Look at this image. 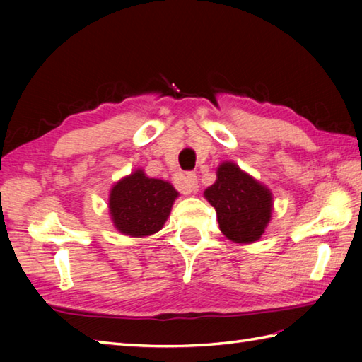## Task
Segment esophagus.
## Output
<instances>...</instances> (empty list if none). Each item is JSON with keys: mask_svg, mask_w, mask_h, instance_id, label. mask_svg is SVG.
Listing matches in <instances>:
<instances>
[{"mask_svg": "<svg viewBox=\"0 0 362 362\" xmlns=\"http://www.w3.org/2000/svg\"><path fill=\"white\" fill-rule=\"evenodd\" d=\"M175 187L179 191H182L183 194H189V193H196L199 185H197V175L194 173H185L179 175L175 179Z\"/></svg>", "mask_w": 362, "mask_h": 362, "instance_id": "34e87169", "label": "esophagus"}]
</instances>
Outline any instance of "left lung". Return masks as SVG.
Returning <instances> with one entry per match:
<instances>
[{"instance_id":"1","label":"left lung","mask_w":362,"mask_h":362,"mask_svg":"<svg viewBox=\"0 0 362 362\" xmlns=\"http://www.w3.org/2000/svg\"><path fill=\"white\" fill-rule=\"evenodd\" d=\"M204 194L216 210L221 232L228 240L252 243L264 233L271 221L272 196L235 163H222L216 182Z\"/></svg>"}]
</instances>
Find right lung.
Wrapping results in <instances>:
<instances>
[{
	"label": "right lung",
	"mask_w": 362,
	"mask_h": 362,
	"mask_svg": "<svg viewBox=\"0 0 362 362\" xmlns=\"http://www.w3.org/2000/svg\"><path fill=\"white\" fill-rule=\"evenodd\" d=\"M177 194L171 183L135 171L112 188L109 209L113 224L130 236L156 233L166 222Z\"/></svg>",
	"instance_id": "1"
}]
</instances>
